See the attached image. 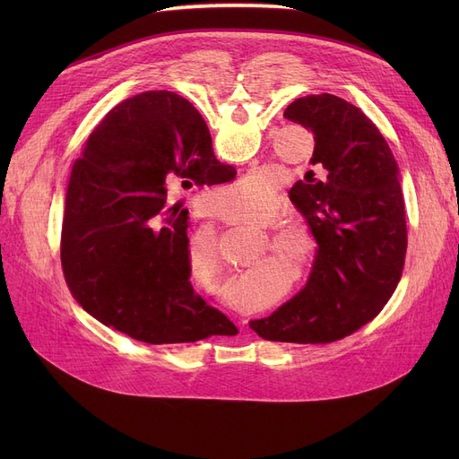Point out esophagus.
<instances>
[{"label": "esophagus", "mask_w": 459, "mask_h": 459, "mask_svg": "<svg viewBox=\"0 0 459 459\" xmlns=\"http://www.w3.org/2000/svg\"><path fill=\"white\" fill-rule=\"evenodd\" d=\"M239 324H242V327H246V324H247V322H246V318H242V320H239Z\"/></svg>", "instance_id": "obj_1"}]
</instances>
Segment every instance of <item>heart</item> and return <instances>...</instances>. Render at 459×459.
Listing matches in <instances>:
<instances>
[{
    "instance_id": "obj_1",
    "label": "heart",
    "mask_w": 459,
    "mask_h": 459,
    "mask_svg": "<svg viewBox=\"0 0 459 459\" xmlns=\"http://www.w3.org/2000/svg\"><path fill=\"white\" fill-rule=\"evenodd\" d=\"M220 203L223 208L239 203H256L239 213L229 215L227 221L232 225H246L253 229H275L284 220V206L277 195H266L264 187L255 177H249L242 182H236L217 189ZM272 247L279 264L296 273L298 277H305L315 268L318 256L316 242L303 230L296 229H279L272 234ZM191 277L193 281L197 275L213 277L217 272V258L212 247H199L191 251ZM262 273L258 270H251L242 279L234 281L229 286V299L247 310H256L270 303V294L266 290V282L260 281Z\"/></svg>"
}]
</instances>
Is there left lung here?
Returning <instances> with one entry per match:
<instances>
[{
    "label": "left lung",
    "mask_w": 459,
    "mask_h": 459,
    "mask_svg": "<svg viewBox=\"0 0 459 459\" xmlns=\"http://www.w3.org/2000/svg\"><path fill=\"white\" fill-rule=\"evenodd\" d=\"M284 117L315 134L290 201L318 244L307 284L268 318L251 320L273 342L327 344L372 322L402 277L407 227L396 160L372 120L334 94H308Z\"/></svg>",
    "instance_id": "8db88e82"
}]
</instances>
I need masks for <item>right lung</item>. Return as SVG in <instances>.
Masks as SVG:
<instances>
[{"label":"right lung","mask_w":459,"mask_h":459,"mask_svg":"<svg viewBox=\"0 0 459 459\" xmlns=\"http://www.w3.org/2000/svg\"><path fill=\"white\" fill-rule=\"evenodd\" d=\"M201 113L171 91L117 104L72 167L61 264L72 296L92 318L147 344L236 334L189 282L187 212L165 206L167 186L221 184Z\"/></svg>","instance_id":"add662e5"}]
</instances>
